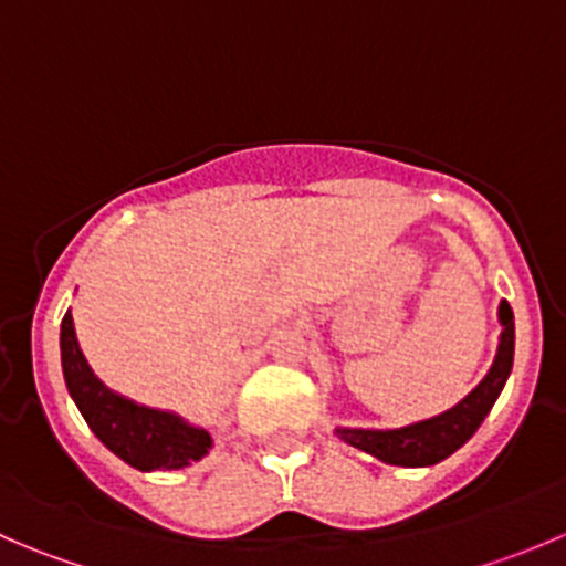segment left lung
<instances>
[{
	"mask_svg": "<svg viewBox=\"0 0 566 566\" xmlns=\"http://www.w3.org/2000/svg\"><path fill=\"white\" fill-rule=\"evenodd\" d=\"M499 323L501 336L493 364H490L488 375L479 380L476 389L468 391L458 405H452L443 413L430 416V419L410 421L402 427H386V430L339 424L336 436L350 447L386 462V465L427 468L447 460L479 430L499 394L504 391V384L510 380L512 361H515V315H512V306L506 301L499 304Z\"/></svg>",
	"mask_w": 566,
	"mask_h": 566,
	"instance_id": "obj_1",
	"label": "left lung"
}]
</instances>
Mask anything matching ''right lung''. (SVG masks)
Masks as SVG:
<instances>
[{
    "mask_svg": "<svg viewBox=\"0 0 566 566\" xmlns=\"http://www.w3.org/2000/svg\"><path fill=\"white\" fill-rule=\"evenodd\" d=\"M62 375L78 413L101 443L136 471H177L199 462L213 449V432L191 424L175 410L134 402L93 373L78 347L71 310L60 328Z\"/></svg>",
    "mask_w": 566,
    "mask_h": 566,
    "instance_id": "right-lung-1",
    "label": "right lung"
}]
</instances>
